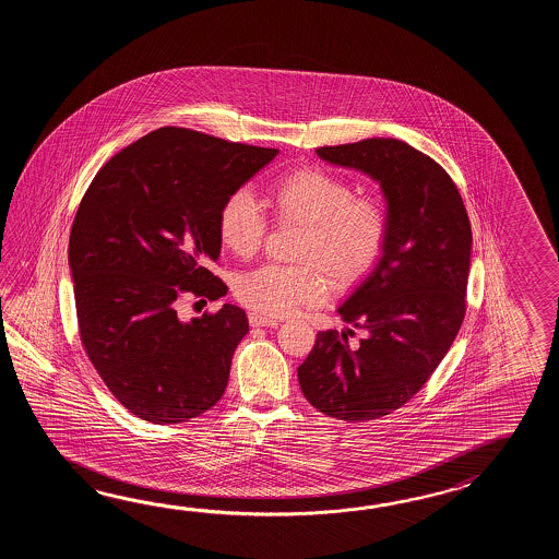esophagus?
Masks as SVG:
<instances>
[{
    "label": "esophagus",
    "mask_w": 559,
    "mask_h": 559,
    "mask_svg": "<svg viewBox=\"0 0 559 559\" xmlns=\"http://www.w3.org/2000/svg\"><path fill=\"white\" fill-rule=\"evenodd\" d=\"M250 323L253 328H270V325H277V320L272 316H265V313H258V311H251Z\"/></svg>",
    "instance_id": "esophagus-1"
}]
</instances>
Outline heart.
Instances as JSON below:
<instances>
[{"label": "heart", "mask_w": 559, "mask_h": 559, "mask_svg": "<svg viewBox=\"0 0 559 559\" xmlns=\"http://www.w3.org/2000/svg\"><path fill=\"white\" fill-rule=\"evenodd\" d=\"M275 214L304 224L297 258L306 265H263L236 282L243 306L285 316L297 306H316L332 296V282L352 285L380 260L388 239V210L378 195H354V186L321 167H301L285 174L272 188ZM267 219L253 193H229L217 214V236L238 258H251L262 248Z\"/></svg>", "instance_id": "obj_1"}]
</instances>
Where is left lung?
<instances>
[{"instance_id":"obj_1","label":"left lung","mask_w":559,"mask_h":559,"mask_svg":"<svg viewBox=\"0 0 559 559\" xmlns=\"http://www.w3.org/2000/svg\"><path fill=\"white\" fill-rule=\"evenodd\" d=\"M316 154L378 181L390 226L380 260L337 308L366 337L349 347L345 332L318 333L297 380L325 416L369 421L407 404L452 347L465 316L472 226L448 171L409 143L373 138Z\"/></svg>"}]
</instances>
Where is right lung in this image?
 <instances>
[{
    "instance_id": "1",
    "label": "right lung",
    "mask_w": 559,
    "mask_h": 559,
    "mask_svg": "<svg viewBox=\"0 0 559 559\" xmlns=\"http://www.w3.org/2000/svg\"><path fill=\"white\" fill-rule=\"evenodd\" d=\"M183 128H162L97 171L73 219L70 272L80 335L109 392L133 416L181 424L226 392L231 357L250 332L243 309L181 321L178 299H219L210 272L217 214L275 155Z\"/></svg>"
}]
</instances>
